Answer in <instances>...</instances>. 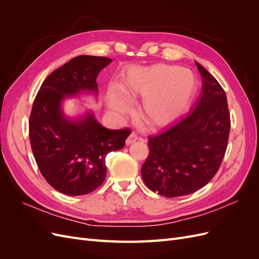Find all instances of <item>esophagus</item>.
I'll return each mask as SVG.
<instances>
[{
	"instance_id": "esophagus-1",
	"label": "esophagus",
	"mask_w": 259,
	"mask_h": 259,
	"mask_svg": "<svg viewBox=\"0 0 259 259\" xmlns=\"http://www.w3.org/2000/svg\"><path fill=\"white\" fill-rule=\"evenodd\" d=\"M137 139H138V137H137V135L135 134V133H132V134L126 139V145H131L133 143H135Z\"/></svg>"
}]
</instances>
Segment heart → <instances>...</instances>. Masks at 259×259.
Here are the masks:
<instances>
[{"mask_svg":"<svg viewBox=\"0 0 259 259\" xmlns=\"http://www.w3.org/2000/svg\"><path fill=\"white\" fill-rule=\"evenodd\" d=\"M197 91V79L188 69L158 64L131 68L117 88L108 93V107L117 115L132 111L130 101L142 99L139 114L152 127L165 126L184 115Z\"/></svg>","mask_w":259,"mask_h":259,"instance_id":"b5f03b06","label":"heart"}]
</instances>
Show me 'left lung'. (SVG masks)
<instances>
[{
  "label": "left lung",
  "instance_id": "8db88e82",
  "mask_svg": "<svg viewBox=\"0 0 259 259\" xmlns=\"http://www.w3.org/2000/svg\"><path fill=\"white\" fill-rule=\"evenodd\" d=\"M201 94L193 112L174 127L148 139L149 155L142 177L149 189L166 198L201 189L215 176L228 144L230 114L227 96L199 62Z\"/></svg>",
  "mask_w": 259,
  "mask_h": 259
}]
</instances>
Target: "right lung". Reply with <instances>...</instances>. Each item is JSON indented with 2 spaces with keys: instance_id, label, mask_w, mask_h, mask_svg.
<instances>
[{
  "instance_id": "right-lung-1",
  "label": "right lung",
  "mask_w": 259,
  "mask_h": 259,
  "mask_svg": "<svg viewBox=\"0 0 259 259\" xmlns=\"http://www.w3.org/2000/svg\"><path fill=\"white\" fill-rule=\"evenodd\" d=\"M111 58L82 55L46 77L34 99L29 120V137L43 177L57 191L83 195L96 190L107 174L106 156L122 149L128 128L101 125L91 109L67 115V98L98 96V73Z\"/></svg>"
}]
</instances>
